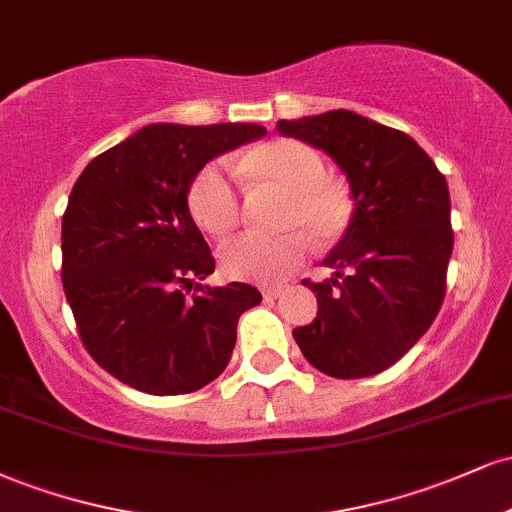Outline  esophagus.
Instances as JSON below:
<instances>
[{
	"label": "esophagus",
	"mask_w": 512,
	"mask_h": 512,
	"mask_svg": "<svg viewBox=\"0 0 512 512\" xmlns=\"http://www.w3.org/2000/svg\"><path fill=\"white\" fill-rule=\"evenodd\" d=\"M262 296L264 298H279L281 286H262Z\"/></svg>",
	"instance_id": "esophagus-1"
}]
</instances>
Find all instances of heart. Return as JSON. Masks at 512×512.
I'll use <instances>...</instances> for the list:
<instances>
[{
	"label": "heart",
	"mask_w": 512,
	"mask_h": 512,
	"mask_svg": "<svg viewBox=\"0 0 512 512\" xmlns=\"http://www.w3.org/2000/svg\"><path fill=\"white\" fill-rule=\"evenodd\" d=\"M240 178L272 180L286 195L279 211L289 231H245L219 250L223 274L255 284H276L305 260L308 236L317 248H330L349 228L354 204L339 182L325 178V161L308 144L279 139L250 151L236 163ZM192 216L211 236H223L238 223L240 192L231 168L209 161L187 192Z\"/></svg>",
	"instance_id": "b5f03b06"
}]
</instances>
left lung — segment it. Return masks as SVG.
Here are the masks:
<instances>
[{
	"label": "left lung",
	"instance_id": "1",
	"mask_svg": "<svg viewBox=\"0 0 512 512\" xmlns=\"http://www.w3.org/2000/svg\"><path fill=\"white\" fill-rule=\"evenodd\" d=\"M276 129L332 156L354 195L349 228L325 260L334 274L322 284L303 279L317 317L293 339L332 378L383 373L443 305L455 243L445 175L409 134L351 110L279 120Z\"/></svg>",
	"mask_w": 512,
	"mask_h": 512
}]
</instances>
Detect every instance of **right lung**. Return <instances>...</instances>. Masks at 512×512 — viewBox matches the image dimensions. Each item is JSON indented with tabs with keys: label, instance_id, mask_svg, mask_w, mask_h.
Listing matches in <instances>:
<instances>
[{
	"label": "right lung",
	"instance_id": "right-lung-1",
	"mask_svg": "<svg viewBox=\"0 0 512 512\" xmlns=\"http://www.w3.org/2000/svg\"><path fill=\"white\" fill-rule=\"evenodd\" d=\"M264 134L243 122L149 125L74 182L62 216L64 296L86 351L120 383L187 395L231 361L238 317L262 293L197 284L214 274V257L187 192L207 161Z\"/></svg>",
	"mask_w": 512,
	"mask_h": 512
}]
</instances>
